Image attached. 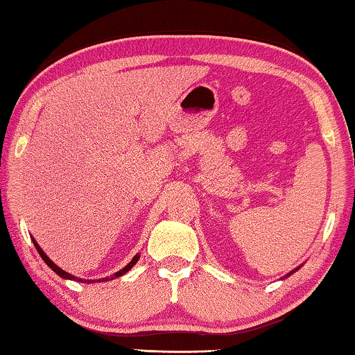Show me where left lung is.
Wrapping results in <instances>:
<instances>
[{
    "mask_svg": "<svg viewBox=\"0 0 355 355\" xmlns=\"http://www.w3.org/2000/svg\"><path fill=\"white\" fill-rule=\"evenodd\" d=\"M294 271H297V269H294ZM294 271H291V272H290V274H288V275H291V274H293Z\"/></svg>",
    "mask_w": 355,
    "mask_h": 355,
    "instance_id": "left-lung-1",
    "label": "left lung"
}]
</instances>
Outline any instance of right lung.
I'll return each mask as SVG.
<instances>
[{
    "instance_id": "1",
    "label": "right lung",
    "mask_w": 355,
    "mask_h": 355,
    "mask_svg": "<svg viewBox=\"0 0 355 355\" xmlns=\"http://www.w3.org/2000/svg\"><path fill=\"white\" fill-rule=\"evenodd\" d=\"M33 243H34V245H35V249H37V252H39V255L42 257V260H44L46 264H48V266H50L51 269H53V271H55L58 275H59V277H62V279H70V280H76V282H84V284H91V282H105V280H112V279H116V277H120V275H123V274H127L128 271H130V269L131 268H133L135 266V264L137 263V260H139V254H137V255H135L133 257V260H131L128 264H127V266H125L123 269H120V271H117L116 274H114V275H111V277H106V279H100V280H84V279H80V277H75V275H71V274H69V272H65L64 271V269H61V268H59V266H56V264L55 263H53L51 260H50V258H48L46 257V254H45V252L44 250H42L40 249V245L37 244V241H35V239L33 238Z\"/></svg>"
}]
</instances>
